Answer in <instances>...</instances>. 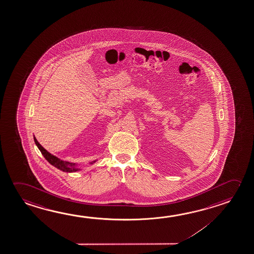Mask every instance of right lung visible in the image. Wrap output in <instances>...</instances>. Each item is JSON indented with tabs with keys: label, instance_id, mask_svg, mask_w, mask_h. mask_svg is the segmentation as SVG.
<instances>
[{
	"label": "right lung",
	"instance_id": "obj_1",
	"mask_svg": "<svg viewBox=\"0 0 254 254\" xmlns=\"http://www.w3.org/2000/svg\"><path fill=\"white\" fill-rule=\"evenodd\" d=\"M34 139L35 144L37 145L39 150H41V152H42V155H43V157L46 158V160H48V162L51 164L52 166L57 167L59 170L63 171V172H66V173H72V172H77V171L80 170V168L77 167V166H78L77 164L61 160L60 158L56 157V156L52 155V154H50L49 151H47V150L39 143V141L36 140V138L34 137ZM95 162H96V161H93V162H90V164H93V163Z\"/></svg>",
	"mask_w": 254,
	"mask_h": 254
}]
</instances>
